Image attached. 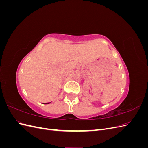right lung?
<instances>
[{
  "mask_svg": "<svg viewBox=\"0 0 148 148\" xmlns=\"http://www.w3.org/2000/svg\"><path fill=\"white\" fill-rule=\"evenodd\" d=\"M49 104V102H47V103H45V104Z\"/></svg>",
  "mask_w": 148,
  "mask_h": 148,
  "instance_id": "right-lung-1",
  "label": "right lung"
}]
</instances>
